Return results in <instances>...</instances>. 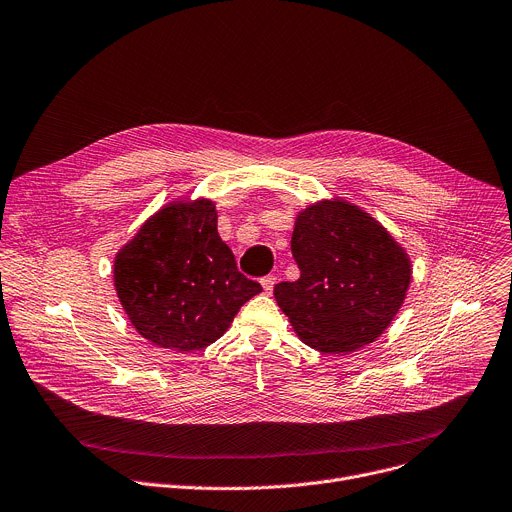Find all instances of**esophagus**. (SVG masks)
Segmentation results:
<instances>
[{"mask_svg": "<svg viewBox=\"0 0 512 512\" xmlns=\"http://www.w3.org/2000/svg\"><path fill=\"white\" fill-rule=\"evenodd\" d=\"M275 280H277V277H275V275H265V277H263V280H261V286H263L265 294H271V292H273Z\"/></svg>", "mask_w": 512, "mask_h": 512, "instance_id": "1", "label": "esophagus"}]
</instances>
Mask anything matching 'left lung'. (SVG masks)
Wrapping results in <instances>:
<instances>
[{"instance_id":"obj_1","label":"left lung","mask_w":512,"mask_h":512,"mask_svg":"<svg viewBox=\"0 0 512 512\" xmlns=\"http://www.w3.org/2000/svg\"><path fill=\"white\" fill-rule=\"evenodd\" d=\"M296 282L273 288L296 335L320 353L347 355L374 343L398 314L412 263L404 247L359 206L327 198L298 212Z\"/></svg>"}]
</instances>
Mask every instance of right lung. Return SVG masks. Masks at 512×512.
I'll use <instances>...</instances> for the list:
<instances>
[{"mask_svg": "<svg viewBox=\"0 0 512 512\" xmlns=\"http://www.w3.org/2000/svg\"><path fill=\"white\" fill-rule=\"evenodd\" d=\"M216 204L175 200L116 253L114 288L132 327L179 353L218 341L261 286L237 269L218 235Z\"/></svg>", "mask_w": 512, "mask_h": 512, "instance_id": "right-lung-1", "label": "right lung"}]
</instances>
